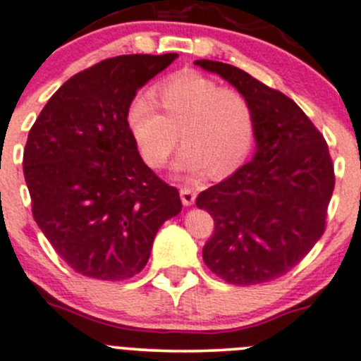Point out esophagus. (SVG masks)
I'll return each instance as SVG.
<instances>
[{
	"mask_svg": "<svg viewBox=\"0 0 361 361\" xmlns=\"http://www.w3.org/2000/svg\"><path fill=\"white\" fill-rule=\"evenodd\" d=\"M180 200L184 207H191L196 200V191L192 188H180Z\"/></svg>",
	"mask_w": 361,
	"mask_h": 361,
	"instance_id": "34e87169",
	"label": "esophagus"
}]
</instances>
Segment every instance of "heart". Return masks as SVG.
<instances>
[{"mask_svg": "<svg viewBox=\"0 0 361 361\" xmlns=\"http://www.w3.org/2000/svg\"><path fill=\"white\" fill-rule=\"evenodd\" d=\"M151 95H137L126 109V123L144 161L161 166L179 139L184 140L176 169L214 177L233 172L245 161L255 140V114L241 90L222 87L195 71L176 74ZM181 133H178V130Z\"/></svg>", "mask_w": 361, "mask_h": 361, "instance_id": "obj_1", "label": "heart"}]
</instances>
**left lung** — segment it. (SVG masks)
<instances>
[{"label":"left lung","instance_id":"left-lung-1","mask_svg":"<svg viewBox=\"0 0 361 361\" xmlns=\"http://www.w3.org/2000/svg\"><path fill=\"white\" fill-rule=\"evenodd\" d=\"M243 92L255 114L254 159L205 189L196 207L214 217L203 247L212 273L233 285L283 276L325 231L336 176L329 146L290 97L235 66L196 61Z\"/></svg>","mask_w":361,"mask_h":361}]
</instances>
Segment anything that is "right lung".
<instances>
[{"label": "right lung", "instance_id": "add662e5", "mask_svg": "<svg viewBox=\"0 0 361 361\" xmlns=\"http://www.w3.org/2000/svg\"><path fill=\"white\" fill-rule=\"evenodd\" d=\"M177 54L118 55L69 78L31 126L24 177L32 217L69 267L120 281L144 269L179 191L142 161L126 123L137 90Z\"/></svg>", "mask_w": 361, "mask_h": 361}]
</instances>
